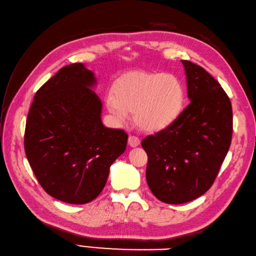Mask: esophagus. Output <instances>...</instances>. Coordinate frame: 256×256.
Returning <instances> with one entry per match:
<instances>
[{"mask_svg": "<svg viewBox=\"0 0 256 256\" xmlns=\"http://www.w3.org/2000/svg\"><path fill=\"white\" fill-rule=\"evenodd\" d=\"M140 144V140L138 138V136L130 135L128 136V145L130 147H136Z\"/></svg>", "mask_w": 256, "mask_h": 256, "instance_id": "1", "label": "esophagus"}]
</instances>
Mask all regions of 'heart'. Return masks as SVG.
<instances>
[{
	"label": "heart",
	"instance_id": "b5f03b06",
	"mask_svg": "<svg viewBox=\"0 0 256 256\" xmlns=\"http://www.w3.org/2000/svg\"><path fill=\"white\" fill-rule=\"evenodd\" d=\"M114 94L106 97V109L118 123L133 112L136 126L156 132L174 122L182 109L184 92L180 80L170 74L134 70L118 77Z\"/></svg>",
	"mask_w": 256,
	"mask_h": 256
}]
</instances>
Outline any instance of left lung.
I'll return each instance as SVG.
<instances>
[{"label":"left lung","instance_id":"8db88e82","mask_svg":"<svg viewBox=\"0 0 256 256\" xmlns=\"http://www.w3.org/2000/svg\"><path fill=\"white\" fill-rule=\"evenodd\" d=\"M181 62L191 101L170 126L142 140L148 156V186L167 204L186 203L208 191L232 138L227 94L200 65Z\"/></svg>","mask_w":256,"mask_h":256}]
</instances>
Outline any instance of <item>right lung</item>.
<instances>
[{
  "label": "right lung",
  "mask_w": 256,
  "mask_h": 256,
  "mask_svg": "<svg viewBox=\"0 0 256 256\" xmlns=\"http://www.w3.org/2000/svg\"><path fill=\"white\" fill-rule=\"evenodd\" d=\"M94 84L84 64L64 66L38 89L27 116L28 162L44 191L65 203L96 198L126 148L128 134L102 124Z\"/></svg>",
  "instance_id": "obj_1"
}]
</instances>
